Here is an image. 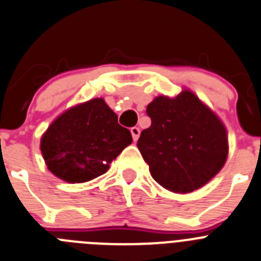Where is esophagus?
Returning <instances> with one entry per match:
<instances>
[{
    "instance_id": "34e87169",
    "label": "esophagus",
    "mask_w": 261,
    "mask_h": 261,
    "mask_svg": "<svg viewBox=\"0 0 261 261\" xmlns=\"http://www.w3.org/2000/svg\"><path fill=\"white\" fill-rule=\"evenodd\" d=\"M130 131H131V135H133L134 142H136V140L139 139V135H140L139 127H136V126H134V127H131Z\"/></svg>"
}]
</instances>
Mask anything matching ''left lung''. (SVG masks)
<instances>
[{"label": "left lung", "instance_id": "1", "mask_svg": "<svg viewBox=\"0 0 261 261\" xmlns=\"http://www.w3.org/2000/svg\"><path fill=\"white\" fill-rule=\"evenodd\" d=\"M147 114L152 123L140 134L138 148L164 189L189 194L224 168L229 153L226 127L192 91L183 90L175 97L157 96Z\"/></svg>", "mask_w": 261, "mask_h": 261}]
</instances>
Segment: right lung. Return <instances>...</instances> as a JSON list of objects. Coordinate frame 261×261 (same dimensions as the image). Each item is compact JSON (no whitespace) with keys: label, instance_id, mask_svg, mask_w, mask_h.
<instances>
[{"label":"right lung","instance_id":"obj_1","mask_svg":"<svg viewBox=\"0 0 261 261\" xmlns=\"http://www.w3.org/2000/svg\"><path fill=\"white\" fill-rule=\"evenodd\" d=\"M131 133L102 97L65 110L40 140L43 159L56 177L83 183L107 173L110 163L131 144Z\"/></svg>","mask_w":261,"mask_h":261}]
</instances>
